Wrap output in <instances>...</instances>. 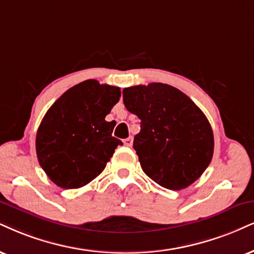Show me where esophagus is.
<instances>
[{
  "mask_svg": "<svg viewBox=\"0 0 254 254\" xmlns=\"http://www.w3.org/2000/svg\"><path fill=\"white\" fill-rule=\"evenodd\" d=\"M124 145L127 146V147L132 146L133 145V137L129 136V137H127V139H125L124 140Z\"/></svg>",
  "mask_w": 254,
  "mask_h": 254,
  "instance_id": "1",
  "label": "esophagus"
}]
</instances>
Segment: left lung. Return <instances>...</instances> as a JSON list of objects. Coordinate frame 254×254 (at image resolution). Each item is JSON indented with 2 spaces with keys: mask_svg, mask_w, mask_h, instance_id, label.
I'll return each mask as SVG.
<instances>
[{
  "mask_svg": "<svg viewBox=\"0 0 254 254\" xmlns=\"http://www.w3.org/2000/svg\"><path fill=\"white\" fill-rule=\"evenodd\" d=\"M128 112L141 120L133 147L142 170L167 190L192 185L213 156L212 127L201 109L181 90L160 82L125 88Z\"/></svg>",
  "mask_w": 254,
  "mask_h": 254,
  "instance_id": "8db88e82",
  "label": "left lung"
}]
</instances>
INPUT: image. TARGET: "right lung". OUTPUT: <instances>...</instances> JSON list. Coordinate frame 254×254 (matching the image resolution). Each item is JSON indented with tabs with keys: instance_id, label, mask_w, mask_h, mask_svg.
<instances>
[{
	"instance_id": "obj_1",
	"label": "right lung",
	"mask_w": 254,
	"mask_h": 254,
	"mask_svg": "<svg viewBox=\"0 0 254 254\" xmlns=\"http://www.w3.org/2000/svg\"><path fill=\"white\" fill-rule=\"evenodd\" d=\"M121 92L119 87L86 80L64 92L48 109L36 134L39 164L65 190L80 189L105 170L122 145L105 120Z\"/></svg>"
}]
</instances>
